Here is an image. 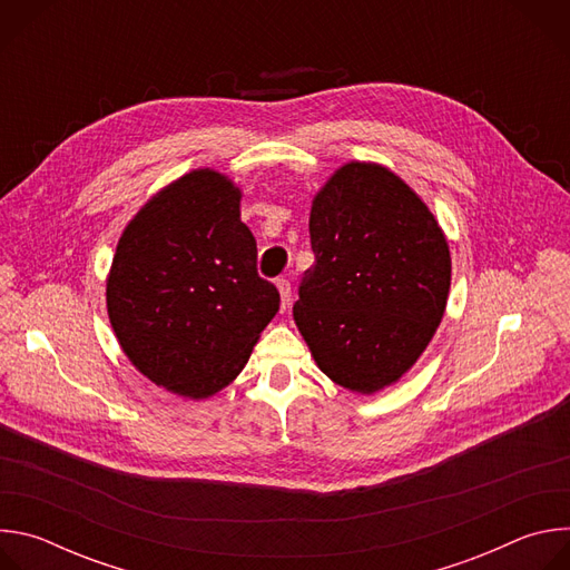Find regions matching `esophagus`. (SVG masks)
Returning <instances> with one entry per match:
<instances>
[{
  "label": "esophagus",
  "mask_w": 570,
  "mask_h": 570,
  "mask_svg": "<svg viewBox=\"0 0 570 570\" xmlns=\"http://www.w3.org/2000/svg\"><path fill=\"white\" fill-rule=\"evenodd\" d=\"M277 288L282 295V308H286L291 304V282L282 277V279H277Z\"/></svg>",
  "instance_id": "esophagus-1"
}]
</instances>
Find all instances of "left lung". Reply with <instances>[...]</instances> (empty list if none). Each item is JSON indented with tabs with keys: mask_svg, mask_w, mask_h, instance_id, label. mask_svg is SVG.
<instances>
[{
	"mask_svg": "<svg viewBox=\"0 0 570 570\" xmlns=\"http://www.w3.org/2000/svg\"><path fill=\"white\" fill-rule=\"evenodd\" d=\"M315 264L293 306L317 367L338 385L376 392L431 343L451 286L438 220L392 171L352 161L311 207Z\"/></svg>",
	"mask_w": 570,
	"mask_h": 570,
	"instance_id": "8db88e82",
	"label": "left lung"
}]
</instances>
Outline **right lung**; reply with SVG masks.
<instances>
[{
    "label": "right lung",
    "mask_w": 570,
    "mask_h": 570,
    "mask_svg": "<svg viewBox=\"0 0 570 570\" xmlns=\"http://www.w3.org/2000/svg\"><path fill=\"white\" fill-rule=\"evenodd\" d=\"M238 200L225 176L191 171L144 205L112 259L108 313L119 345L153 383L191 399L246 367L279 311Z\"/></svg>",
    "instance_id": "1"
}]
</instances>
